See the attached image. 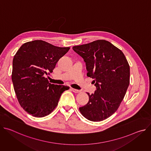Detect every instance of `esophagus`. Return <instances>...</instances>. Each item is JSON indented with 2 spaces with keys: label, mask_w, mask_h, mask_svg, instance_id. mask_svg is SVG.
Masks as SVG:
<instances>
[{
  "label": "esophagus",
  "mask_w": 151,
  "mask_h": 151,
  "mask_svg": "<svg viewBox=\"0 0 151 151\" xmlns=\"http://www.w3.org/2000/svg\"><path fill=\"white\" fill-rule=\"evenodd\" d=\"M71 90L73 92L75 93H79L81 92L80 90H76V89H75V88H71Z\"/></svg>",
  "instance_id": "obj_1"
}]
</instances>
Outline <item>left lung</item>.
Returning <instances> with one entry per match:
<instances>
[{
	"instance_id": "obj_1",
	"label": "left lung",
	"mask_w": 151,
	"mask_h": 151,
	"mask_svg": "<svg viewBox=\"0 0 151 151\" xmlns=\"http://www.w3.org/2000/svg\"><path fill=\"white\" fill-rule=\"evenodd\" d=\"M85 62L88 77L96 87L87 104L79 107L87 119L97 122L111 116L118 109L130 83V66L123 52L111 42L97 40L73 47Z\"/></svg>"
}]
</instances>
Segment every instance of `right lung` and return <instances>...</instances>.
Returning <instances> with one entry per match:
<instances>
[{
  "label": "right lung",
  "mask_w": 151,
  "mask_h": 151,
  "mask_svg": "<svg viewBox=\"0 0 151 151\" xmlns=\"http://www.w3.org/2000/svg\"><path fill=\"white\" fill-rule=\"evenodd\" d=\"M69 47H58L41 40L25 43L14 55L12 81L21 106L29 114L44 117L55 108L61 94L69 87L49 83L59 59Z\"/></svg>",
  "instance_id": "add662e5"
}]
</instances>
